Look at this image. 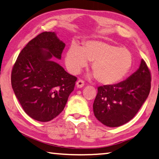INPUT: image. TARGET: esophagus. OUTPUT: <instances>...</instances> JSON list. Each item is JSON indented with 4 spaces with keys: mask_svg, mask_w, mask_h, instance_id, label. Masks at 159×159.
Here are the masks:
<instances>
[{
    "mask_svg": "<svg viewBox=\"0 0 159 159\" xmlns=\"http://www.w3.org/2000/svg\"><path fill=\"white\" fill-rule=\"evenodd\" d=\"M84 81L83 80L79 79L76 82V86H77V88H79V89H80V88H82L83 86H84Z\"/></svg>",
    "mask_w": 159,
    "mask_h": 159,
    "instance_id": "34e87169",
    "label": "esophagus"
}]
</instances>
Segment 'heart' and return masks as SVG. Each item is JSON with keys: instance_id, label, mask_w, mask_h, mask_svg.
Here are the masks:
<instances>
[{"instance_id": "heart-1", "label": "heart", "mask_w": 159, "mask_h": 159, "mask_svg": "<svg viewBox=\"0 0 159 159\" xmlns=\"http://www.w3.org/2000/svg\"><path fill=\"white\" fill-rule=\"evenodd\" d=\"M93 61L91 69L98 82L112 85L120 81L131 70L132 54L127 48L98 40L87 41L80 47L72 44L66 54L65 63L68 70L77 74Z\"/></svg>"}]
</instances>
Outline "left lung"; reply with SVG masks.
<instances>
[{"mask_svg": "<svg viewBox=\"0 0 159 159\" xmlns=\"http://www.w3.org/2000/svg\"><path fill=\"white\" fill-rule=\"evenodd\" d=\"M151 72L144 60L127 80L98 88L93 112L98 120L110 127L129 122L142 106L151 89Z\"/></svg>", "mask_w": 159, "mask_h": 159, "instance_id": "8db88e82", "label": "left lung"}]
</instances>
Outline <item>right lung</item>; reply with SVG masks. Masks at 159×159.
<instances>
[{
  "label": "right lung",
  "mask_w": 159,
  "mask_h": 159,
  "mask_svg": "<svg viewBox=\"0 0 159 159\" xmlns=\"http://www.w3.org/2000/svg\"><path fill=\"white\" fill-rule=\"evenodd\" d=\"M65 45L55 32H42L22 49L12 67L15 95L26 114L37 121L49 122L59 115L74 90L77 78L52 60L61 59Z\"/></svg>",
  "instance_id": "obj_1"
}]
</instances>
